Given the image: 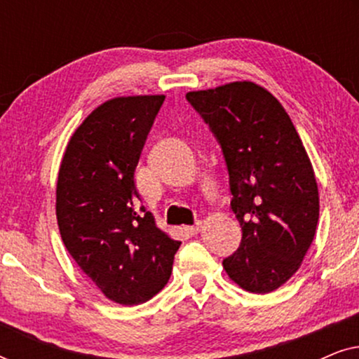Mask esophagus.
<instances>
[{
  "instance_id": "1",
  "label": "esophagus",
  "mask_w": 359,
  "mask_h": 359,
  "mask_svg": "<svg viewBox=\"0 0 359 359\" xmlns=\"http://www.w3.org/2000/svg\"><path fill=\"white\" fill-rule=\"evenodd\" d=\"M201 229H203V225H201V222H198L194 225H188V227H184V232L188 235H198L201 232Z\"/></svg>"
}]
</instances>
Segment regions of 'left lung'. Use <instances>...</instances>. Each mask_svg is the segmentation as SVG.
I'll return each instance as SVG.
<instances>
[{"label": "left lung", "instance_id": "left-lung-1", "mask_svg": "<svg viewBox=\"0 0 359 359\" xmlns=\"http://www.w3.org/2000/svg\"><path fill=\"white\" fill-rule=\"evenodd\" d=\"M222 147L242 242L225 273L248 292L291 279L318 222V188L306 147L281 102L253 81L186 95Z\"/></svg>", "mask_w": 359, "mask_h": 359}]
</instances>
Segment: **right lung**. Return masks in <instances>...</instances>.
<instances>
[{
  "instance_id": "1",
  "label": "right lung",
  "mask_w": 359,
  "mask_h": 359,
  "mask_svg": "<svg viewBox=\"0 0 359 359\" xmlns=\"http://www.w3.org/2000/svg\"><path fill=\"white\" fill-rule=\"evenodd\" d=\"M163 95L119 96L73 132L57 178L55 212L68 253L112 302L137 306L168 283L181 242L137 212L134 173Z\"/></svg>"
}]
</instances>
